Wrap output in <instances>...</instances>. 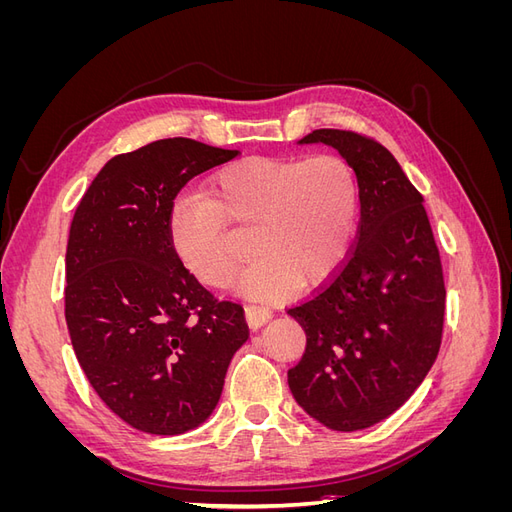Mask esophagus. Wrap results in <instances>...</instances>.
I'll return each instance as SVG.
<instances>
[{
  "label": "esophagus",
  "mask_w": 512,
  "mask_h": 512,
  "mask_svg": "<svg viewBox=\"0 0 512 512\" xmlns=\"http://www.w3.org/2000/svg\"><path fill=\"white\" fill-rule=\"evenodd\" d=\"M271 309L260 305H245V320L250 324V329H260L262 324L271 320Z\"/></svg>",
  "instance_id": "esophagus-1"
}]
</instances>
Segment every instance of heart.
I'll use <instances>...</instances> for the list:
<instances>
[{"mask_svg":"<svg viewBox=\"0 0 512 512\" xmlns=\"http://www.w3.org/2000/svg\"><path fill=\"white\" fill-rule=\"evenodd\" d=\"M230 222L252 226L256 258L239 280L250 297L320 284L346 262L359 222V183L335 153L245 158L218 170L209 194L190 192L170 211L173 247L200 284L222 286L241 252Z\"/></svg>","mask_w":512,"mask_h":512,"instance_id":"heart-1","label":"heart"}]
</instances>
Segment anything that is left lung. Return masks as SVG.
<instances>
[{
	"label": "left lung",
	"instance_id": "8db88e82",
	"mask_svg": "<svg viewBox=\"0 0 512 512\" xmlns=\"http://www.w3.org/2000/svg\"><path fill=\"white\" fill-rule=\"evenodd\" d=\"M314 143L352 166L361 224L342 271L288 309L307 335L288 386L324 427L356 431L404 406L436 361L444 275L423 196L393 153L346 130H314L299 141Z\"/></svg>",
	"mask_w": 512,
	"mask_h": 512
}]
</instances>
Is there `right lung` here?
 Returning a JSON list of instances; mask_svg holds the SVG:
<instances>
[{
	"instance_id": "right-lung-1",
	"label": "right lung",
	"mask_w": 512,
	"mask_h": 512,
	"mask_svg": "<svg viewBox=\"0 0 512 512\" xmlns=\"http://www.w3.org/2000/svg\"><path fill=\"white\" fill-rule=\"evenodd\" d=\"M239 151L164 138L108 160L76 207L66 252V322L87 380L121 421L179 436L215 410L243 307L215 301L181 265L170 211L192 177Z\"/></svg>"
}]
</instances>
